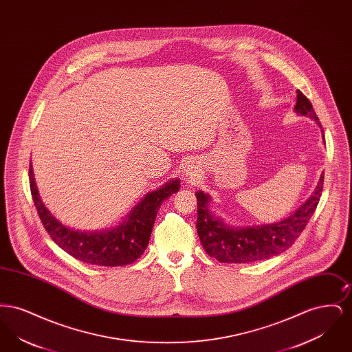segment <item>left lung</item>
<instances>
[{
  "instance_id": "8db88e82",
  "label": "left lung",
  "mask_w": 352,
  "mask_h": 352,
  "mask_svg": "<svg viewBox=\"0 0 352 352\" xmlns=\"http://www.w3.org/2000/svg\"><path fill=\"white\" fill-rule=\"evenodd\" d=\"M294 109L297 113L314 118L319 124L318 116L316 115L311 102L301 91H297V104ZM323 178L322 174L314 194L302 204L298 211L283 221L261 227H226L219 219L212 218L207 210L206 204L210 198L204 195V192L198 191L195 194L198 203L197 231L203 250L220 263L231 264L256 263L289 250L303 232L318 206L323 190Z\"/></svg>"
}]
</instances>
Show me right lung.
Masks as SVG:
<instances>
[{"label":"right lung","mask_w":352,"mask_h":352,"mask_svg":"<svg viewBox=\"0 0 352 352\" xmlns=\"http://www.w3.org/2000/svg\"><path fill=\"white\" fill-rule=\"evenodd\" d=\"M29 182L39 219L55 244L76 260L101 267L128 265L141 257L148 247L158 207L181 186L179 181L175 179L157 191L149 192L144 201L135 206L129 219L115 230L80 232L59 223L43 206L35 187L32 165L29 168Z\"/></svg>","instance_id":"add662e5"}]
</instances>
